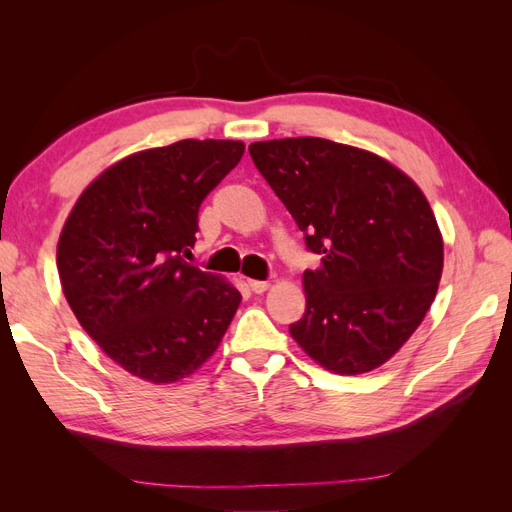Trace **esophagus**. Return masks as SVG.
I'll use <instances>...</instances> for the list:
<instances>
[{"instance_id": "1", "label": "esophagus", "mask_w": 512, "mask_h": 512, "mask_svg": "<svg viewBox=\"0 0 512 512\" xmlns=\"http://www.w3.org/2000/svg\"><path fill=\"white\" fill-rule=\"evenodd\" d=\"M247 286H250V290L252 292H256V294H262V292H267L269 290V282H260V280H250L247 282Z\"/></svg>"}]
</instances>
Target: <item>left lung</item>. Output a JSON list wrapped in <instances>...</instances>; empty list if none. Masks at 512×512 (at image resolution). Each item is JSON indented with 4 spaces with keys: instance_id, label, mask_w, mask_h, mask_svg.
I'll list each match as a JSON object with an SVG mask.
<instances>
[{
    "instance_id": "left-lung-1",
    "label": "left lung",
    "mask_w": 512,
    "mask_h": 512,
    "mask_svg": "<svg viewBox=\"0 0 512 512\" xmlns=\"http://www.w3.org/2000/svg\"><path fill=\"white\" fill-rule=\"evenodd\" d=\"M320 267L290 335L324 369L367 374L404 346L436 299L444 241L421 188L376 153L299 136L250 145Z\"/></svg>"
}]
</instances>
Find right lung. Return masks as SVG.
I'll use <instances>...</instances> for the list:
<instances>
[{
	"label": "right lung",
	"mask_w": 512,
	"mask_h": 512,
	"mask_svg": "<svg viewBox=\"0 0 512 512\" xmlns=\"http://www.w3.org/2000/svg\"><path fill=\"white\" fill-rule=\"evenodd\" d=\"M241 141L185 138L136 151L91 181L57 243L61 290L81 327L128 374L170 384L218 350L241 292L188 265L198 209L243 158Z\"/></svg>",
	"instance_id": "obj_1"
}]
</instances>
